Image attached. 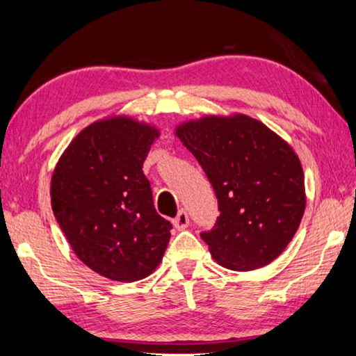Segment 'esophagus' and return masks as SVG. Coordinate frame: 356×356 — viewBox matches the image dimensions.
<instances>
[{
	"label": "esophagus",
	"instance_id": "esophagus-1",
	"mask_svg": "<svg viewBox=\"0 0 356 356\" xmlns=\"http://www.w3.org/2000/svg\"><path fill=\"white\" fill-rule=\"evenodd\" d=\"M173 225L177 230H184V228L189 225V217H188L186 211H183L181 209V211L178 212V216L173 218Z\"/></svg>",
	"mask_w": 356,
	"mask_h": 356
}]
</instances>
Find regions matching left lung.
Returning <instances> with one entry per match:
<instances>
[{"label": "left lung", "mask_w": 356, "mask_h": 356, "mask_svg": "<svg viewBox=\"0 0 356 356\" xmlns=\"http://www.w3.org/2000/svg\"><path fill=\"white\" fill-rule=\"evenodd\" d=\"M177 136L216 191L220 216L201 233L213 259L232 270L270 264L305 213V175L295 150L246 115L204 116L179 124Z\"/></svg>", "instance_id": "1"}]
</instances>
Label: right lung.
<instances>
[{"mask_svg": "<svg viewBox=\"0 0 356 356\" xmlns=\"http://www.w3.org/2000/svg\"><path fill=\"white\" fill-rule=\"evenodd\" d=\"M159 129L128 116L95 121L71 140L51 177V209L72 251L97 274L136 282L152 274L172 223L154 207L143 172Z\"/></svg>", "mask_w": 356, "mask_h": 356, "instance_id": "add662e5", "label": "right lung"}]
</instances>
